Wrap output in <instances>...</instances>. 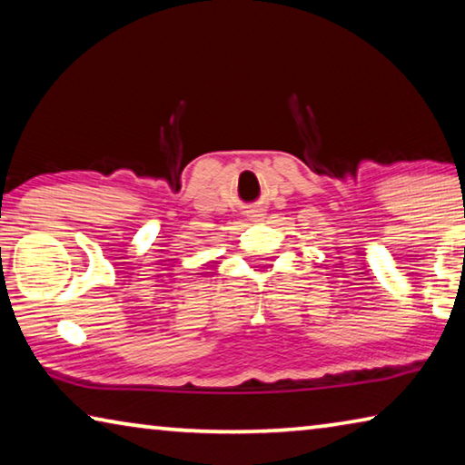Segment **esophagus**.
I'll return each mask as SVG.
<instances>
[{
	"instance_id": "1",
	"label": "esophagus",
	"mask_w": 465,
	"mask_h": 465,
	"mask_svg": "<svg viewBox=\"0 0 465 465\" xmlns=\"http://www.w3.org/2000/svg\"><path fill=\"white\" fill-rule=\"evenodd\" d=\"M250 217H252V219H258V217H262V213H261V211H258V209H252V211H250Z\"/></svg>"
}]
</instances>
